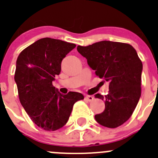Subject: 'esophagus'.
I'll return each instance as SVG.
<instances>
[{
  "mask_svg": "<svg viewBox=\"0 0 158 158\" xmlns=\"http://www.w3.org/2000/svg\"><path fill=\"white\" fill-rule=\"evenodd\" d=\"M85 99L88 101H92L94 100V97L90 96V95H86L85 96Z\"/></svg>",
  "mask_w": 158,
  "mask_h": 158,
  "instance_id": "1",
  "label": "esophagus"
}]
</instances>
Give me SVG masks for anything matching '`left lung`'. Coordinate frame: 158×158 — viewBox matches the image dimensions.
Masks as SVG:
<instances>
[{
	"label": "left lung",
	"mask_w": 158,
	"mask_h": 158,
	"mask_svg": "<svg viewBox=\"0 0 158 158\" xmlns=\"http://www.w3.org/2000/svg\"><path fill=\"white\" fill-rule=\"evenodd\" d=\"M77 50L96 75L110 83L108 94H95L105 104L104 110L95 115V120L104 127H119L131 118L141 94L143 64L137 51L128 44L109 40L79 45Z\"/></svg>",
	"instance_id": "left-lung-1"
}]
</instances>
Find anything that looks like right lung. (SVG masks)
I'll use <instances>...</instances> for the list:
<instances>
[{"label":"right lung","mask_w":158,"mask_h":158,"mask_svg":"<svg viewBox=\"0 0 158 158\" xmlns=\"http://www.w3.org/2000/svg\"><path fill=\"white\" fill-rule=\"evenodd\" d=\"M76 45L45 37L20 53L16 62L15 81L20 102L33 122L48 131L66 124L82 94L70 91L61 94L52 84L61 70V61Z\"/></svg>","instance_id":"right-lung-1"}]
</instances>
